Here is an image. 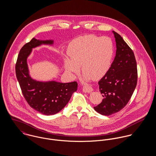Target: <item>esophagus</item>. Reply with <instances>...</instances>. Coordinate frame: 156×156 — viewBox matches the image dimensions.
<instances>
[{
    "label": "esophagus",
    "instance_id": "34e87169",
    "mask_svg": "<svg viewBox=\"0 0 156 156\" xmlns=\"http://www.w3.org/2000/svg\"><path fill=\"white\" fill-rule=\"evenodd\" d=\"M83 90L85 93H89L93 90V89L90 86H89L88 85H86L83 87Z\"/></svg>",
    "mask_w": 156,
    "mask_h": 156
}]
</instances>
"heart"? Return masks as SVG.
Instances as JSON below:
<instances>
[{
  "label": "heart",
  "mask_w": 156,
  "mask_h": 156,
  "mask_svg": "<svg viewBox=\"0 0 156 156\" xmlns=\"http://www.w3.org/2000/svg\"><path fill=\"white\" fill-rule=\"evenodd\" d=\"M114 53L113 44L107 37L87 35L73 40L68 47L70 59H64L67 71L77 74L79 67L87 79L98 80L109 71Z\"/></svg>",
  "instance_id": "b5f03b06"
}]
</instances>
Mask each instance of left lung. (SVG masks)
Instances as JSON below:
<instances>
[{"instance_id": "1", "label": "left lung", "mask_w": 156, "mask_h": 156, "mask_svg": "<svg viewBox=\"0 0 156 156\" xmlns=\"http://www.w3.org/2000/svg\"><path fill=\"white\" fill-rule=\"evenodd\" d=\"M116 56L108 73L98 82L103 97L94 107L98 113L109 116L119 112L128 103L137 85V64L133 50L118 33L113 31Z\"/></svg>"}]
</instances>
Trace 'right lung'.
Instances as JSON below:
<instances>
[{
	"label": "right lung",
	"instance_id": "add662e5",
	"mask_svg": "<svg viewBox=\"0 0 156 156\" xmlns=\"http://www.w3.org/2000/svg\"><path fill=\"white\" fill-rule=\"evenodd\" d=\"M53 43V40L41 41L33 38L23 46L16 64V77L25 100L32 108L45 115L61 111L67 105L73 93L77 90L78 86L77 82L64 83L55 81L39 82L29 76L27 58L32 49L43 44Z\"/></svg>",
	"mask_w": 156,
	"mask_h": 156
}]
</instances>
